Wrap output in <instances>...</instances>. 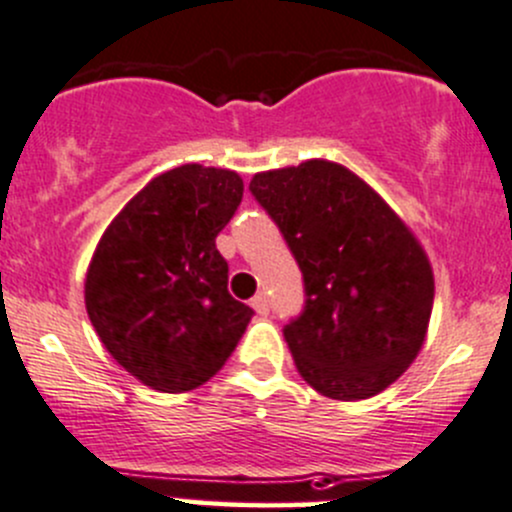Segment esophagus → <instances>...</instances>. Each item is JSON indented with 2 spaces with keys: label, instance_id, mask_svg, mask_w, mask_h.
<instances>
[{
  "label": "esophagus",
  "instance_id": "obj_1",
  "mask_svg": "<svg viewBox=\"0 0 512 512\" xmlns=\"http://www.w3.org/2000/svg\"><path fill=\"white\" fill-rule=\"evenodd\" d=\"M251 306H254V311L258 313V316H266V313H268L266 293H258V296L251 298Z\"/></svg>",
  "mask_w": 512,
  "mask_h": 512
}]
</instances>
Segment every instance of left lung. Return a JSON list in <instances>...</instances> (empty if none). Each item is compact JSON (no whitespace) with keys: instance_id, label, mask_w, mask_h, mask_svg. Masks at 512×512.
Listing matches in <instances>:
<instances>
[{"instance_id":"left-lung-1","label":"left lung","mask_w":512,"mask_h":512,"mask_svg":"<svg viewBox=\"0 0 512 512\" xmlns=\"http://www.w3.org/2000/svg\"><path fill=\"white\" fill-rule=\"evenodd\" d=\"M249 189L303 273V311L283 326L303 381L333 401L381 393L426 341L435 293L426 251L333 161L263 171Z\"/></svg>"}]
</instances>
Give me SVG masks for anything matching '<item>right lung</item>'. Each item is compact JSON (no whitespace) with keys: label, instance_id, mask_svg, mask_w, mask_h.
<instances>
[{"label":"right lung","instance_id":"1","mask_svg":"<svg viewBox=\"0 0 512 512\" xmlns=\"http://www.w3.org/2000/svg\"><path fill=\"white\" fill-rule=\"evenodd\" d=\"M241 199L236 171L176 166L119 211L91 256V326L114 361L154 391L204 386L254 316L229 293V263L216 249Z\"/></svg>","mask_w":512,"mask_h":512}]
</instances>
